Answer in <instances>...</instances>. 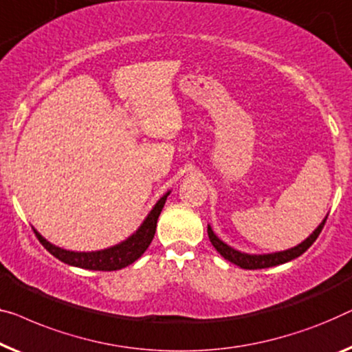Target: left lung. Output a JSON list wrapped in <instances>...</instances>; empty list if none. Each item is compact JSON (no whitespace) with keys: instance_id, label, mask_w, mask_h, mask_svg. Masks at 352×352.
I'll return each mask as SVG.
<instances>
[{"instance_id":"obj_1","label":"left lung","mask_w":352,"mask_h":352,"mask_svg":"<svg viewBox=\"0 0 352 352\" xmlns=\"http://www.w3.org/2000/svg\"><path fill=\"white\" fill-rule=\"evenodd\" d=\"M327 221V217L324 219L322 222L319 223V227L316 228V230L309 235L307 239H305L303 243H300L298 246H295L292 249H287V251H281V252H273V254H261V256H256V254H244V252H239L236 249H233L226 244L223 241H221L216 235H214L212 228L208 226V236H210V241L214 248H216V251L221 254V256L226 258V261L232 262L238 265V267H241L244 270H258V268H270V267H276V265H281V263H286L294 261V258H297L302 256V254L307 251V249L311 246V244L318 239L319 233L322 232L324 228V223Z\"/></svg>"}]
</instances>
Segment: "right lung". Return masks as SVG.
I'll use <instances>...</instances> for the list:
<instances>
[{
    "mask_svg": "<svg viewBox=\"0 0 352 352\" xmlns=\"http://www.w3.org/2000/svg\"><path fill=\"white\" fill-rule=\"evenodd\" d=\"M170 195V192L165 193L159 201L155 203V206L152 208V211L147 214L144 222L141 223V227L136 230L130 238H126L125 241L116 244L113 248L101 249V251L94 252H74V251H66L58 246H54L52 243H49L47 239H44L39 233H36L41 244L52 254L54 257H57L58 261H62L73 267L85 268V270H95V272H114V270H120L129 267L135 261L144 254V251L149 248L152 238L155 235L157 228V219H159L164 205L166 201V197Z\"/></svg>",
    "mask_w": 352,
    "mask_h": 352,
    "instance_id": "add662e5",
    "label": "right lung"
}]
</instances>
